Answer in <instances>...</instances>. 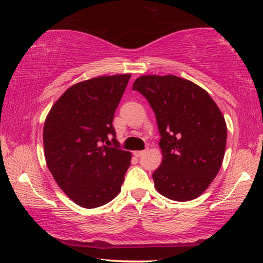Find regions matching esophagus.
Returning <instances> with one entry per match:
<instances>
[{
  "label": "esophagus",
  "mask_w": 263,
  "mask_h": 263,
  "mask_svg": "<svg viewBox=\"0 0 263 263\" xmlns=\"http://www.w3.org/2000/svg\"><path fill=\"white\" fill-rule=\"evenodd\" d=\"M133 155H135L136 157H140L144 155V151H133Z\"/></svg>",
  "instance_id": "34e87169"
}]
</instances>
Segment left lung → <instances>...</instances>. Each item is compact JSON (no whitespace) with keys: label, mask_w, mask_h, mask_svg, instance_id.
<instances>
[{"label":"left lung","mask_w":263,"mask_h":263,"mask_svg":"<svg viewBox=\"0 0 263 263\" xmlns=\"http://www.w3.org/2000/svg\"><path fill=\"white\" fill-rule=\"evenodd\" d=\"M133 91L146 98L160 133L163 160L152 175L155 187L172 201L204 193L221 169L227 125L216 103L194 82L176 76H143Z\"/></svg>","instance_id":"left-lung-1"}]
</instances>
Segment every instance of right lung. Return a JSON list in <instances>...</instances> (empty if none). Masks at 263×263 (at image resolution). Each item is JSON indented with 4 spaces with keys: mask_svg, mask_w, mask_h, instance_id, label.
I'll return each mask as SVG.
<instances>
[{
    "mask_svg": "<svg viewBox=\"0 0 263 263\" xmlns=\"http://www.w3.org/2000/svg\"><path fill=\"white\" fill-rule=\"evenodd\" d=\"M130 78L118 74L78 82L59 98L46 118L47 166L60 189L82 208L112 201L130 166L131 154L119 148L112 124Z\"/></svg>",
    "mask_w": 263,
    "mask_h": 263,
    "instance_id": "add662e5",
    "label": "right lung"
}]
</instances>
